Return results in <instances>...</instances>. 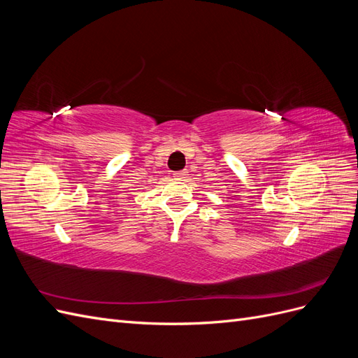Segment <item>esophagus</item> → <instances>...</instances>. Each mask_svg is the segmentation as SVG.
Listing matches in <instances>:
<instances>
[{
    "mask_svg": "<svg viewBox=\"0 0 358 358\" xmlns=\"http://www.w3.org/2000/svg\"><path fill=\"white\" fill-rule=\"evenodd\" d=\"M188 176V171H185V170H183V171H178V173H175V178L178 179V180H183V179H185Z\"/></svg>",
    "mask_w": 358,
    "mask_h": 358,
    "instance_id": "esophagus-1",
    "label": "esophagus"
}]
</instances>
